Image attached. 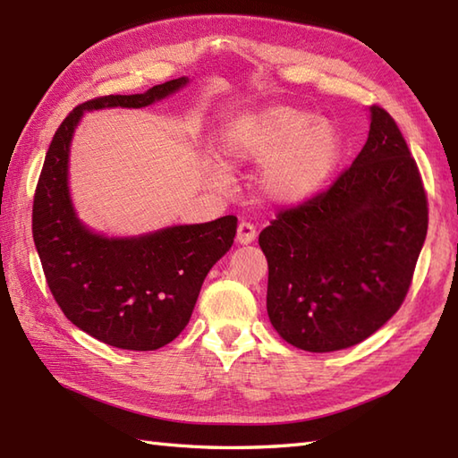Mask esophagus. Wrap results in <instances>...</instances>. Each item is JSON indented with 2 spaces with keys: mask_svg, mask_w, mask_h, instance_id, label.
<instances>
[{
  "mask_svg": "<svg viewBox=\"0 0 458 458\" xmlns=\"http://www.w3.org/2000/svg\"><path fill=\"white\" fill-rule=\"evenodd\" d=\"M254 240H256V226H254V224L242 220V222L238 224L236 242H238V244H242V246H248V244H251V242H254Z\"/></svg>",
  "mask_w": 458,
  "mask_h": 458,
  "instance_id": "esophagus-1",
  "label": "esophagus"
}]
</instances>
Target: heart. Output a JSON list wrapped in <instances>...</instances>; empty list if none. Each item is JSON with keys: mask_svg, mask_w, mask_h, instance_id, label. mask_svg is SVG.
Here are the masks:
<instances>
[{"mask_svg": "<svg viewBox=\"0 0 458 458\" xmlns=\"http://www.w3.org/2000/svg\"><path fill=\"white\" fill-rule=\"evenodd\" d=\"M222 145L232 165H261L256 189L276 207H299L317 197L343 157L333 123L287 104L238 115L224 131ZM208 174L224 182L226 165L214 161Z\"/></svg>", "mask_w": 458, "mask_h": 458, "instance_id": "heart-1", "label": "heart"}]
</instances>
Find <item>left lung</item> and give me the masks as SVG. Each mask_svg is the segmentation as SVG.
Listing matches in <instances>:
<instances>
[{"label":"left lung","instance_id":"8db88e82","mask_svg":"<svg viewBox=\"0 0 458 458\" xmlns=\"http://www.w3.org/2000/svg\"><path fill=\"white\" fill-rule=\"evenodd\" d=\"M425 236L420 171L392 115L372 106L350 169L261 230L271 325L307 352L362 343L403 303Z\"/></svg>","mask_w":458,"mask_h":458}]
</instances>
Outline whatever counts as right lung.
<instances>
[{
	"label": "right lung",
	"mask_w": 458,
	"mask_h": 458,
	"mask_svg": "<svg viewBox=\"0 0 458 458\" xmlns=\"http://www.w3.org/2000/svg\"><path fill=\"white\" fill-rule=\"evenodd\" d=\"M189 76L143 94H112L81 104L48 145L33 200V240L47 284L74 327L123 350H157L181 335L202 281L234 244L236 216L106 236L79 218L71 197V145L82 115L145 108L177 94Z\"/></svg>",
	"instance_id": "obj_1"
}]
</instances>
